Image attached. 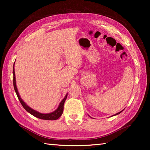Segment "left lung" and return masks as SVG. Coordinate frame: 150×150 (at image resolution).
Here are the masks:
<instances>
[{"label":"left lung","mask_w":150,"mask_h":150,"mask_svg":"<svg viewBox=\"0 0 150 150\" xmlns=\"http://www.w3.org/2000/svg\"><path fill=\"white\" fill-rule=\"evenodd\" d=\"M123 111V110H122V111H120V112H118V113H116V115H114V116H115V115H119V114H120V113H121Z\"/></svg>","instance_id":"1"}]
</instances>
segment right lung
<instances>
[{
  "mask_svg": "<svg viewBox=\"0 0 150 150\" xmlns=\"http://www.w3.org/2000/svg\"><path fill=\"white\" fill-rule=\"evenodd\" d=\"M13 85H14L15 92H16V95L18 96V98L20 103L22 104V106L24 108L25 110H26L28 112L31 114L32 115H33L34 116H35V117H36L38 118L43 119V120H57V119L59 118L60 116H62L63 111V105H64L65 101L66 100V98H67V94L65 95L64 98H63V99L62 100V102L59 103V106H58V108L56 109V110L54 112H51V113L43 114V113H40V112H38L36 110H34V109H32L30 107H29V106L24 102L23 100H22L21 97L20 96L18 91L17 87H16V77H15V73H14V65L13 66Z\"/></svg>",
  "mask_w": 150,
  "mask_h": 150,
  "instance_id": "obj_1",
  "label": "right lung"
}]
</instances>
